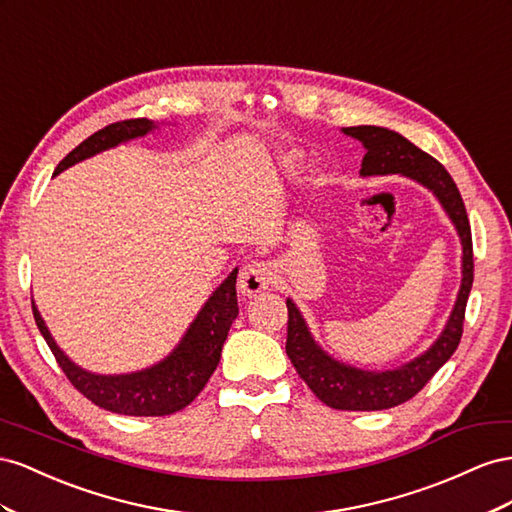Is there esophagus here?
<instances>
[{
  "mask_svg": "<svg viewBox=\"0 0 512 512\" xmlns=\"http://www.w3.org/2000/svg\"><path fill=\"white\" fill-rule=\"evenodd\" d=\"M272 279L274 272L270 264H266V261H251V264H246L240 272L238 291L246 298H255L261 291H266L270 287Z\"/></svg>",
  "mask_w": 512,
  "mask_h": 512,
  "instance_id": "obj_1",
  "label": "esophagus"
}]
</instances>
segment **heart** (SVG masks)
Instances as JSON below:
<instances>
[{
	"label": "heart",
	"mask_w": 512,
	"mask_h": 512,
	"mask_svg": "<svg viewBox=\"0 0 512 512\" xmlns=\"http://www.w3.org/2000/svg\"><path fill=\"white\" fill-rule=\"evenodd\" d=\"M283 163H285V165H291V163H294V158H283Z\"/></svg>",
	"instance_id": "heart-1"
}]
</instances>
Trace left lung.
Masks as SVG:
<instances>
[{"mask_svg": "<svg viewBox=\"0 0 512 512\" xmlns=\"http://www.w3.org/2000/svg\"><path fill=\"white\" fill-rule=\"evenodd\" d=\"M341 133L362 143V178L397 173L425 186L440 201L450 223L455 225L461 242V285L455 306H452L446 319V326L425 352L401 364V367L369 371L330 356L315 341L296 302L287 298L289 321L285 349L306 386L315 392L319 401H324L334 410L377 412L410 401L455 354L463 332L467 296H470L474 281L472 231L457 184L452 182L450 173L433 156L418 150L412 141L384 126H349L341 128Z\"/></svg>", "mask_w": 512, "mask_h": 512, "instance_id": "1", "label": "left lung"}]
</instances>
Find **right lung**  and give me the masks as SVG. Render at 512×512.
<instances>
[{
  "mask_svg": "<svg viewBox=\"0 0 512 512\" xmlns=\"http://www.w3.org/2000/svg\"><path fill=\"white\" fill-rule=\"evenodd\" d=\"M158 124L139 118L109 124L98 130L92 137L79 143L60 165L55 173L81 163L85 158H92L100 152L118 148L120 143L133 141L150 135ZM236 276L238 268H233L227 279L218 285L212 296L201 306V311L191 321V326L182 334L180 343L171 352L158 360L152 367H145L133 373L102 375L92 373L77 362H72L64 349L55 343L51 332L42 319L36 302L32 300L34 319L42 337L60 364L70 384L75 386L83 397L90 399L94 405L107 412L124 414V416H167L180 412L191 403L197 394L208 384L210 375L216 371L221 360L223 343L227 332L238 317V296H236Z\"/></svg>",
  "mask_w": 512,
  "mask_h": 512,
  "instance_id": "right-lung-1",
  "label": "right lung"
}]
</instances>
